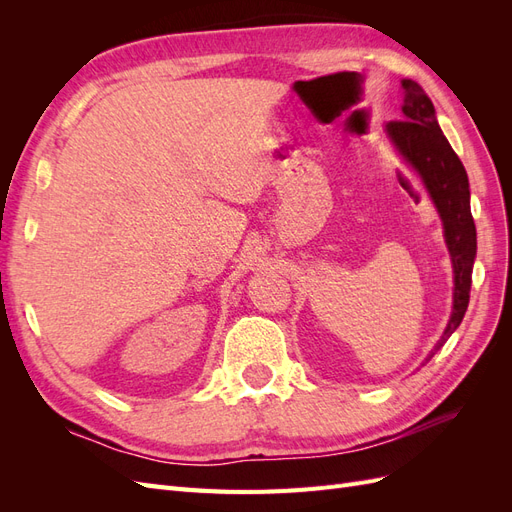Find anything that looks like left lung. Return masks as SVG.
<instances>
[{
    "instance_id": "1",
    "label": "left lung",
    "mask_w": 512,
    "mask_h": 512,
    "mask_svg": "<svg viewBox=\"0 0 512 512\" xmlns=\"http://www.w3.org/2000/svg\"><path fill=\"white\" fill-rule=\"evenodd\" d=\"M399 91L404 98V104H401V113H404L401 117L404 119L389 121L386 132L401 151V156L421 175L431 200L438 207L455 271L453 316L448 320L438 346L429 354L431 359L466 316L476 256V226L470 211V183L466 168L442 134L436 121V108H433L423 87L410 79L401 81Z\"/></svg>"
}]
</instances>
